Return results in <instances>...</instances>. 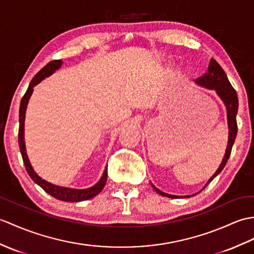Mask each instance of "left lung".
Instances as JSON below:
<instances>
[{"label":"left lung","mask_w":254,"mask_h":254,"mask_svg":"<svg viewBox=\"0 0 254 254\" xmlns=\"http://www.w3.org/2000/svg\"><path fill=\"white\" fill-rule=\"evenodd\" d=\"M196 83L199 84L200 86L210 88V90H214L217 95H219L220 98L223 100V103L225 104V107L227 110L228 144H227L226 152H225V155H224V158L222 160V163L220 164L219 169L216 170L214 175L212 176V178L207 182L205 186L203 187V188H205L210 184V182L215 178V176H217L221 173V171L224 169V167H225L229 156H231L233 145L235 143L236 135H237V131H238L237 121H236V116H237V111H238V97H237V93H236L235 88L232 86L231 82L228 81L225 71H224L222 67L219 64H217V62L215 60H213V58H211V61H210L209 67H208V72H205L204 75L196 79ZM151 186L158 193H160L161 196L169 197V198H186V197L194 196V194L198 193V192L193 193V194H191V196H174V194L166 193L161 190H159L158 188L152 184H151Z\"/></svg>","instance_id":"8db88e82"}]
</instances>
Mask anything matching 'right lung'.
Returning a JSON list of instances; mask_svg holds the SVG:
<instances>
[{
    "mask_svg": "<svg viewBox=\"0 0 254 254\" xmlns=\"http://www.w3.org/2000/svg\"><path fill=\"white\" fill-rule=\"evenodd\" d=\"M63 62L62 61H52L43 67L40 71L34 75V78L31 80L30 84L28 86V90L25 93V95L21 98L20 102V107H19V129H18V143H19V149L21 152V157L23 163H25V167L29 176L33 180L34 183L42 187L43 190L50 193L51 196L58 200H63V201H69V202H79L83 201V200L91 199L95 197L100 191L103 190V188L106 185V181H107V167L105 168V171L103 173V176L100 180L96 183L95 185L85 188V190H74V188H69V187H63V186H57L54 184H51V183L46 182L45 180L41 179L40 176L34 172V170L31 166L30 161H29V158L27 156L26 151V144H25V117H26V110H27V105L29 99H30L31 94L33 92V87L39 84L43 79L50 76L52 73H54L58 68H61Z\"/></svg>",
    "mask_w": 254,
    "mask_h": 254,
    "instance_id": "right-lung-1",
    "label": "right lung"
}]
</instances>
